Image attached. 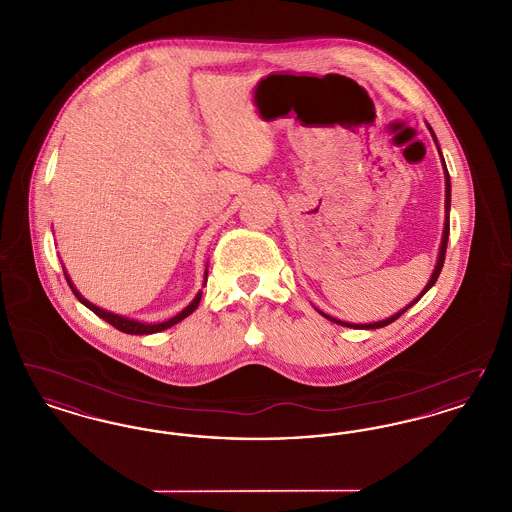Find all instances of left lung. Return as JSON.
Segmentation results:
<instances>
[{
    "instance_id": "obj_1",
    "label": "left lung",
    "mask_w": 512,
    "mask_h": 512,
    "mask_svg": "<svg viewBox=\"0 0 512 512\" xmlns=\"http://www.w3.org/2000/svg\"><path fill=\"white\" fill-rule=\"evenodd\" d=\"M426 126H428V130H430V134H432V138H434V142H436V146H438L439 157H441V161H443V155H441V149H439L438 138H436V134H434V130H432V126L426 122ZM443 174H445V224H443V236H441V245H439V253H438V261H436V267H434V272H432V276H430V280H428V284L424 286V290L418 293L416 297H414V301H411L407 307H403L399 313H395V315H391L390 318H384V320H376V322H368V324H353V322H345V320H340V318L330 317V315H326V313H322V311H318L320 315L324 318H328V320H332V322H336V324H341V326H347V328H363V330H374V328H382V326H388L391 324L393 320H397V318L401 317L405 311H409L411 307H413L414 303L424 295V293L428 292L434 284H436V280H438L439 272H441V267H443V261H445V249H447V240H449V209H451V180H449V172H447V167H445V161H443Z\"/></svg>"
}]
</instances>
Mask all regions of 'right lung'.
I'll list each match as a JSON object with an SVG mask.
<instances>
[{"mask_svg":"<svg viewBox=\"0 0 512 512\" xmlns=\"http://www.w3.org/2000/svg\"><path fill=\"white\" fill-rule=\"evenodd\" d=\"M65 270V268H63ZM65 278H67V282H69V286H71V290H73L74 295H76V299L82 303V305H86L92 313H96L99 318H103L105 322H109L111 326H115L117 330H121L124 334H132V336H144V334H155V332H163V330H167V328H171L174 324H178L180 320H184L186 317H190L192 313H194L195 309H197V305H199V301H201V292H197L194 299H192V303L186 307V309H182L176 317L169 318V320H165V322H159V324H149V322H142V320H134V318H126L122 317V315H115V313H111V311H105V309H101L98 305H94V303H90L82 293L78 292L76 288H74L73 280L69 278V274H67V270H65ZM207 284V268H205V276H203V286Z\"/></svg>","mask_w":512,"mask_h":512,"instance_id":"1","label":"right lung"}]
</instances>
